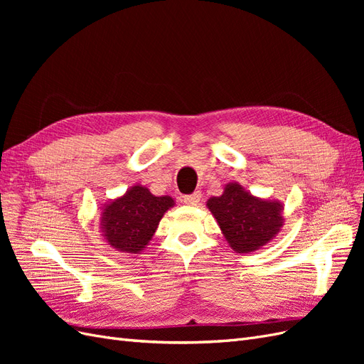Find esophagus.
<instances>
[{"label":"esophagus","mask_w":364,"mask_h":364,"mask_svg":"<svg viewBox=\"0 0 364 364\" xmlns=\"http://www.w3.org/2000/svg\"><path fill=\"white\" fill-rule=\"evenodd\" d=\"M200 199H202V193L200 191H196V193H193L190 196H185L183 197V202H185V205L196 206V205L200 203Z\"/></svg>","instance_id":"obj_1"}]
</instances>
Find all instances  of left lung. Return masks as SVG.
I'll return each mask as SVG.
<instances>
[{
  "label": "left lung",
  "mask_w": 364,
  "mask_h": 364,
  "mask_svg": "<svg viewBox=\"0 0 364 364\" xmlns=\"http://www.w3.org/2000/svg\"><path fill=\"white\" fill-rule=\"evenodd\" d=\"M206 206L229 247L237 253L255 252L266 246L284 226V205L279 200L261 199L238 182L226 183L223 194L209 197Z\"/></svg>",
  "instance_id": "left-lung-1"
}]
</instances>
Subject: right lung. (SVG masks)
Instances as JSON below:
<instances>
[{"label": "right lung", "mask_w": 364, "mask_h": 364, "mask_svg": "<svg viewBox=\"0 0 364 364\" xmlns=\"http://www.w3.org/2000/svg\"><path fill=\"white\" fill-rule=\"evenodd\" d=\"M170 196H153L135 183L102 208L100 229L107 246L121 253H141L155 235L164 214L173 208Z\"/></svg>", "instance_id": "obj_1"}]
</instances>
